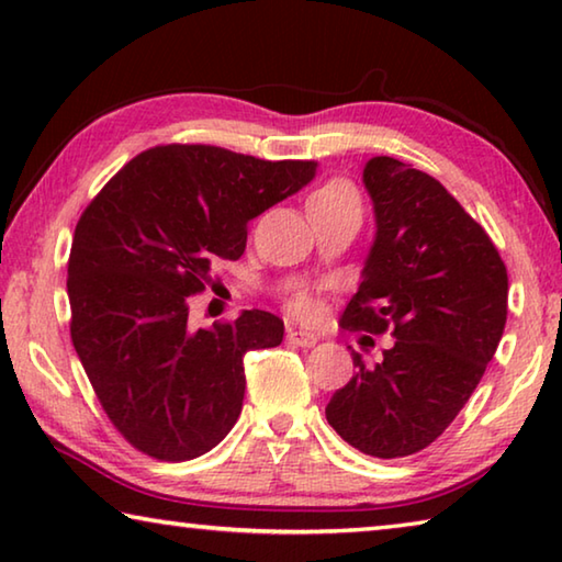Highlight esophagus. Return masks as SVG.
<instances>
[{
	"mask_svg": "<svg viewBox=\"0 0 562 562\" xmlns=\"http://www.w3.org/2000/svg\"><path fill=\"white\" fill-rule=\"evenodd\" d=\"M288 341L294 347H302V349H310L317 345V335H312V331H302V329H288Z\"/></svg>",
	"mask_w": 562,
	"mask_h": 562,
	"instance_id": "34e87169",
	"label": "esophagus"
}]
</instances>
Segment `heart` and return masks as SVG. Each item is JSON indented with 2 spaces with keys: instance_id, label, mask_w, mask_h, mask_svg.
<instances>
[{
  "instance_id": "1",
  "label": "heart",
  "mask_w": 562,
  "mask_h": 562,
  "mask_svg": "<svg viewBox=\"0 0 562 562\" xmlns=\"http://www.w3.org/2000/svg\"><path fill=\"white\" fill-rule=\"evenodd\" d=\"M345 203L359 205V195H357V190L347 183V180H339V178L329 180V183L317 188L315 193L310 195V207H315V205H345ZM288 307H290L292 315H297L302 319H310L317 310L315 300H312L304 290H294L290 294Z\"/></svg>"
}]
</instances>
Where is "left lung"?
Segmentation results:
<instances>
[{"label":"left lung","mask_w":562,"mask_h":562,"mask_svg":"<svg viewBox=\"0 0 562 562\" xmlns=\"http://www.w3.org/2000/svg\"><path fill=\"white\" fill-rule=\"evenodd\" d=\"M376 235L361 284L339 325L384 335L394 347L327 404L341 439L376 459H402L446 431L503 337L508 272L488 233L439 180L402 160L364 166Z\"/></svg>","instance_id":"8db88e82"}]
</instances>
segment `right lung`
Segmentation results:
<instances>
[{"instance_id":"obj_1","label":"right lung","mask_w":562,"mask_h":562,"mask_svg":"<svg viewBox=\"0 0 562 562\" xmlns=\"http://www.w3.org/2000/svg\"><path fill=\"white\" fill-rule=\"evenodd\" d=\"M315 160H262L168 144L128 160L76 223L71 341L123 439L158 461L211 451L243 412L250 349L278 347L280 317L245 310L190 327L188 302L245 252L247 223L297 193Z\"/></svg>"}]
</instances>
